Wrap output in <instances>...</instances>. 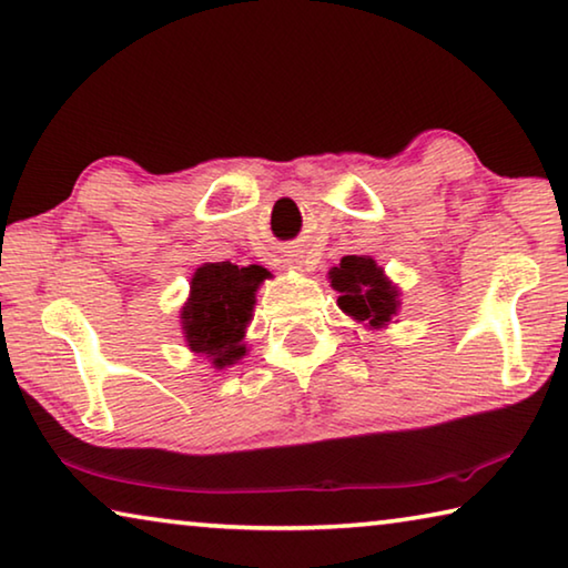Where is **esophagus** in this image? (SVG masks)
Segmentation results:
<instances>
[{
    "instance_id": "1",
    "label": "esophagus",
    "mask_w": 568,
    "mask_h": 568,
    "mask_svg": "<svg viewBox=\"0 0 568 568\" xmlns=\"http://www.w3.org/2000/svg\"><path fill=\"white\" fill-rule=\"evenodd\" d=\"M287 265L295 267V270H301V265H303V263H298V260H287Z\"/></svg>"
}]
</instances>
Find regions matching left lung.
I'll list each match as a JSON object with an SVG mask.
<instances>
[{"label": "left lung", "mask_w": 568, "mask_h": 568, "mask_svg": "<svg viewBox=\"0 0 568 568\" xmlns=\"http://www.w3.org/2000/svg\"><path fill=\"white\" fill-rule=\"evenodd\" d=\"M331 285L341 293V311L372 328H384L397 316V287L386 281L382 267L372 257L346 255L338 267L331 270Z\"/></svg>", "instance_id": "1"}]
</instances>
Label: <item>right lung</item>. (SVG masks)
<instances>
[{"label":"right lung","instance_id":"obj_1","mask_svg":"<svg viewBox=\"0 0 568 568\" xmlns=\"http://www.w3.org/2000/svg\"><path fill=\"white\" fill-rule=\"evenodd\" d=\"M270 273L260 265L206 263L192 277V295L182 311L186 344L206 354L214 366H227L245 356V328L252 318L257 285Z\"/></svg>","mask_w":568,"mask_h":568}]
</instances>
